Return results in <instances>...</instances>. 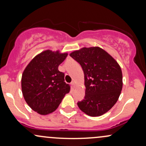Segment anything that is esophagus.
<instances>
[{
	"label": "esophagus",
	"instance_id": "34e87169",
	"mask_svg": "<svg viewBox=\"0 0 146 146\" xmlns=\"http://www.w3.org/2000/svg\"><path fill=\"white\" fill-rule=\"evenodd\" d=\"M71 84L72 87H73V88H75V83L74 81H73V82H72L71 83Z\"/></svg>",
	"mask_w": 146,
	"mask_h": 146
}]
</instances>
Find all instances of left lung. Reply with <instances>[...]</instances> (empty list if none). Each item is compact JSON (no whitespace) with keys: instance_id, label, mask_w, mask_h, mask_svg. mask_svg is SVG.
Wrapping results in <instances>:
<instances>
[{"instance_id":"1","label":"left lung","mask_w":146,"mask_h":146,"mask_svg":"<svg viewBox=\"0 0 146 146\" xmlns=\"http://www.w3.org/2000/svg\"><path fill=\"white\" fill-rule=\"evenodd\" d=\"M70 56L82 66L84 73V99L79 108L90 116H100L115 104L122 88V73L112 56L99 47H83Z\"/></svg>"}]
</instances>
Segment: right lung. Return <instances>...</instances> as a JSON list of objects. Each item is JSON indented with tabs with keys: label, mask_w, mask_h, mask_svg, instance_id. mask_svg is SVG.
I'll return each mask as SVG.
<instances>
[{
	"label": "right lung",
	"mask_w": 146,
	"mask_h": 146,
	"mask_svg": "<svg viewBox=\"0 0 146 146\" xmlns=\"http://www.w3.org/2000/svg\"><path fill=\"white\" fill-rule=\"evenodd\" d=\"M67 53L45 50L36 55L24 69L22 76V90L30 108L41 115L55 111L70 86L64 82V73L58 66Z\"/></svg>",
	"instance_id": "1"
}]
</instances>
